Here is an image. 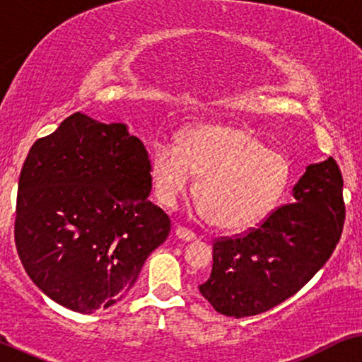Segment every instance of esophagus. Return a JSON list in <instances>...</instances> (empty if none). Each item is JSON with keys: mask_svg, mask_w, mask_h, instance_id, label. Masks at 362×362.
I'll return each mask as SVG.
<instances>
[{"mask_svg": "<svg viewBox=\"0 0 362 362\" xmlns=\"http://www.w3.org/2000/svg\"><path fill=\"white\" fill-rule=\"evenodd\" d=\"M175 235L182 240V242H194V240H197V235L194 233V231L185 228V226H178V228L175 230Z\"/></svg>", "mask_w": 362, "mask_h": 362, "instance_id": "obj_1", "label": "esophagus"}]
</instances>
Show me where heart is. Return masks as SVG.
<instances>
[{"label":"heart","mask_w":362,"mask_h":362,"mask_svg":"<svg viewBox=\"0 0 362 362\" xmlns=\"http://www.w3.org/2000/svg\"><path fill=\"white\" fill-rule=\"evenodd\" d=\"M199 175L195 199L211 225L242 230L264 218L285 194L290 163L248 129L202 124L180 147L158 141L151 158L157 200L173 209Z\"/></svg>","instance_id":"obj_1"}]
</instances>
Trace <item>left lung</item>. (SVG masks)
<instances>
[{
    "instance_id": "8db88e82",
    "label": "left lung",
    "mask_w": 362,
    "mask_h": 362,
    "mask_svg": "<svg viewBox=\"0 0 362 362\" xmlns=\"http://www.w3.org/2000/svg\"><path fill=\"white\" fill-rule=\"evenodd\" d=\"M295 202L257 228L214 242L211 274L199 290L220 315L255 316L295 295L325 267L346 218L343 175L332 157L306 167Z\"/></svg>"
}]
</instances>
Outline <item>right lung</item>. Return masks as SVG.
<instances>
[{
	"label": "right lung",
	"mask_w": 362,
	"mask_h": 362,
	"mask_svg": "<svg viewBox=\"0 0 362 362\" xmlns=\"http://www.w3.org/2000/svg\"><path fill=\"white\" fill-rule=\"evenodd\" d=\"M151 190L148 153L124 124L62 120L19 173L14 243L28 276L84 315L122 300L170 233Z\"/></svg>",
	"instance_id": "right-lung-1"
}]
</instances>
